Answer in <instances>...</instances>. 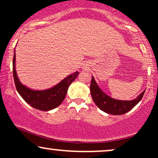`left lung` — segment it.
I'll return each instance as SVG.
<instances>
[{
	"mask_svg": "<svg viewBox=\"0 0 158 158\" xmlns=\"http://www.w3.org/2000/svg\"><path fill=\"white\" fill-rule=\"evenodd\" d=\"M90 94L94 102L102 111L112 115H121L131 110L142 99L145 90L132 100H119L108 96L101 90L92 76L90 86Z\"/></svg>",
	"mask_w": 158,
	"mask_h": 158,
	"instance_id": "left-lung-1",
	"label": "left lung"
}]
</instances>
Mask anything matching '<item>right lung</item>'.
Masks as SVG:
<instances>
[{"label": "right lung", "mask_w": 158, "mask_h": 158, "mask_svg": "<svg viewBox=\"0 0 158 158\" xmlns=\"http://www.w3.org/2000/svg\"><path fill=\"white\" fill-rule=\"evenodd\" d=\"M12 71L17 91L21 97L32 108L48 111L60 106L68 93L69 86L77 78L79 72H75L65 77L63 80L49 89L39 90L27 88L18 77L15 70V50L12 61Z\"/></svg>", "instance_id": "obj_1"}]
</instances>
